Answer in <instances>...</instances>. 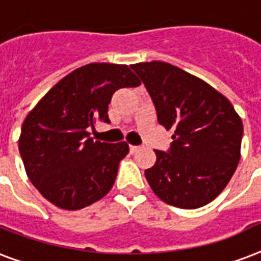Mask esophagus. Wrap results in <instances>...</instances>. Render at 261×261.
Returning <instances> with one entry per match:
<instances>
[{"mask_svg": "<svg viewBox=\"0 0 261 261\" xmlns=\"http://www.w3.org/2000/svg\"><path fill=\"white\" fill-rule=\"evenodd\" d=\"M139 146H134V145H130V151L131 153H135V151L138 150Z\"/></svg>", "mask_w": 261, "mask_h": 261, "instance_id": "34e87169", "label": "esophagus"}]
</instances>
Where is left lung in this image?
<instances>
[{"instance_id": "8db88e82", "label": "left lung", "mask_w": 261, "mask_h": 261, "mask_svg": "<svg viewBox=\"0 0 261 261\" xmlns=\"http://www.w3.org/2000/svg\"><path fill=\"white\" fill-rule=\"evenodd\" d=\"M150 94L157 119L173 130L169 150L145 171L151 190L168 204L198 208L214 200L240 161L243 122L231 102L203 80L171 63L131 65Z\"/></svg>"}]
</instances>
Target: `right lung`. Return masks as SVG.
Returning <instances> with one entry per match:
<instances>
[{
    "instance_id": "add662e5",
    "label": "right lung",
    "mask_w": 261,
    "mask_h": 261,
    "mask_svg": "<svg viewBox=\"0 0 261 261\" xmlns=\"http://www.w3.org/2000/svg\"><path fill=\"white\" fill-rule=\"evenodd\" d=\"M138 85L127 65L89 63L63 77L27 115L18 150L31 182L48 202L80 210L110 192L128 145L93 141L88 128L96 120L110 123L116 90Z\"/></svg>"
}]
</instances>
